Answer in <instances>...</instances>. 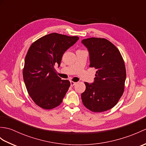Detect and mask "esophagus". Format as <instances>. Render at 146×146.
Masks as SVG:
<instances>
[{
  "label": "esophagus",
  "mask_w": 146,
  "mask_h": 146,
  "mask_svg": "<svg viewBox=\"0 0 146 146\" xmlns=\"http://www.w3.org/2000/svg\"><path fill=\"white\" fill-rule=\"evenodd\" d=\"M70 83H71V86H74V85H75L76 84V82H73V81H71V82H70Z\"/></svg>",
  "instance_id": "34e87169"
}]
</instances>
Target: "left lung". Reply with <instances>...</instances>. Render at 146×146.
Returning <instances> with one entry per match:
<instances>
[{
	"mask_svg": "<svg viewBox=\"0 0 146 146\" xmlns=\"http://www.w3.org/2000/svg\"><path fill=\"white\" fill-rule=\"evenodd\" d=\"M82 42L88 48L90 67L95 68V82H85L82 94L84 106L94 112H102L113 108L123 95L126 79L124 61L119 49L105 38H90Z\"/></svg>",
	"mask_w": 146,
	"mask_h": 146,
	"instance_id": "8db88e82",
	"label": "left lung"
}]
</instances>
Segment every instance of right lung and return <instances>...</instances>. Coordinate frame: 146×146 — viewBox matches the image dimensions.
Here are the masks:
<instances>
[{"label":"right lung","mask_w":146,"mask_h":146,"mask_svg":"<svg viewBox=\"0 0 146 146\" xmlns=\"http://www.w3.org/2000/svg\"><path fill=\"white\" fill-rule=\"evenodd\" d=\"M78 39V36L51 33L36 40L27 51L24 81L31 98L43 109L59 106L68 90L70 81L57 75L54 65L60 66L64 52Z\"/></svg>","instance_id":"right-lung-1"}]
</instances>
